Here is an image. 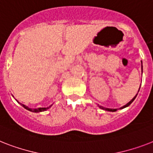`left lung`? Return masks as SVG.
Here are the masks:
<instances>
[{
	"instance_id": "8db88e82",
	"label": "left lung",
	"mask_w": 153,
	"mask_h": 153,
	"mask_svg": "<svg viewBox=\"0 0 153 153\" xmlns=\"http://www.w3.org/2000/svg\"><path fill=\"white\" fill-rule=\"evenodd\" d=\"M141 68H142V65H141ZM139 89H140V88H139ZM138 92H139V90H138ZM136 96H137V95H136ZM136 96H135L133 98L132 100H130V102H129V103H127V104H126V105H124V106L121 107V108H120V109L124 108H126V107L129 106V105H130V104H131V103H132L133 101H134V99H135V98H136ZM99 107H100V108H101V109H103V110H105V111H117V109H112V108H104V107H102V106H99Z\"/></svg>"
}]
</instances>
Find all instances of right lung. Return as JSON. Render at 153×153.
<instances>
[{
	"instance_id": "1",
	"label": "right lung",
	"mask_w": 153,
	"mask_h": 153,
	"mask_svg": "<svg viewBox=\"0 0 153 153\" xmlns=\"http://www.w3.org/2000/svg\"><path fill=\"white\" fill-rule=\"evenodd\" d=\"M23 105V107L24 108L27 109V110H29V111H33V112H40V111H46L47 109L49 108V107L48 108H35V109H31L30 108H28V107H27L26 105Z\"/></svg>"
}]
</instances>
